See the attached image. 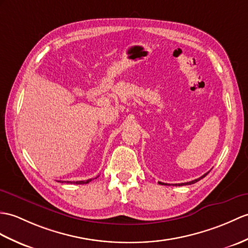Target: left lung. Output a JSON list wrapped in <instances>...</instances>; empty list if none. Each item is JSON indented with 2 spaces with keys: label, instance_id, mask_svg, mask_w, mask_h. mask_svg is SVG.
Masks as SVG:
<instances>
[{
  "label": "left lung",
  "instance_id": "left-lung-1",
  "mask_svg": "<svg viewBox=\"0 0 248 248\" xmlns=\"http://www.w3.org/2000/svg\"><path fill=\"white\" fill-rule=\"evenodd\" d=\"M209 172H207V173H205L204 175H202L201 177H199V178H197V180H194V181H191V182H187V183H182V184H175V185H173V186H184V185H191V184H194V183H197V182H199L200 180H202L203 177H205L207 174H208ZM158 184H160V185H166V186H170V185H168V184H165V183H162V182H158Z\"/></svg>",
  "mask_w": 248,
  "mask_h": 248
}]
</instances>
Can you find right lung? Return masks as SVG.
Listing matches in <instances>:
<instances>
[{"mask_svg": "<svg viewBox=\"0 0 248 248\" xmlns=\"http://www.w3.org/2000/svg\"><path fill=\"white\" fill-rule=\"evenodd\" d=\"M92 181V178H90V180L88 181H77V182H71V181H58L60 183H67V184H77V185H80V184H88Z\"/></svg>", "mask_w": 248, "mask_h": 248, "instance_id": "add662e5", "label": "right lung"}]
</instances>
